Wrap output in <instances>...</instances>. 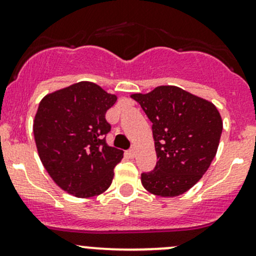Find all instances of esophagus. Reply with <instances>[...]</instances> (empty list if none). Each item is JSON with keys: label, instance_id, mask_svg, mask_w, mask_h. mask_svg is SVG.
Segmentation results:
<instances>
[{"label": "esophagus", "instance_id": "obj_1", "mask_svg": "<svg viewBox=\"0 0 256 256\" xmlns=\"http://www.w3.org/2000/svg\"><path fill=\"white\" fill-rule=\"evenodd\" d=\"M125 154H126V157L131 158V160H132V158L136 157V150H126Z\"/></svg>", "mask_w": 256, "mask_h": 256}]
</instances>
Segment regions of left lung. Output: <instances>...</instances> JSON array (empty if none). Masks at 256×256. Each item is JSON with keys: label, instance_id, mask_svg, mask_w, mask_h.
I'll list each match as a JSON object with an SVG mask.
<instances>
[{"label": "left lung", "instance_id": "8db88e82", "mask_svg": "<svg viewBox=\"0 0 256 256\" xmlns=\"http://www.w3.org/2000/svg\"><path fill=\"white\" fill-rule=\"evenodd\" d=\"M131 98L152 122L158 160L153 170L141 174L142 185L163 198L186 192L217 153L223 128L218 110L211 102L176 86H160Z\"/></svg>", "mask_w": 256, "mask_h": 256}]
</instances>
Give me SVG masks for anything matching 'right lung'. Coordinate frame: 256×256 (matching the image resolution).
<instances>
[{
	"instance_id": "right-lung-1",
	"label": "right lung",
	"mask_w": 256,
	"mask_h": 256,
	"mask_svg": "<svg viewBox=\"0 0 256 256\" xmlns=\"http://www.w3.org/2000/svg\"><path fill=\"white\" fill-rule=\"evenodd\" d=\"M116 102L92 82H78L40 102L33 131L42 166L54 182L76 198L100 195L110 186L124 152L108 146L106 112Z\"/></svg>"
}]
</instances>
